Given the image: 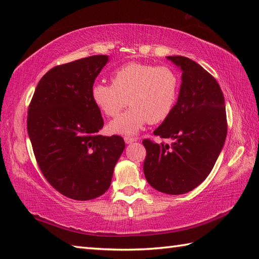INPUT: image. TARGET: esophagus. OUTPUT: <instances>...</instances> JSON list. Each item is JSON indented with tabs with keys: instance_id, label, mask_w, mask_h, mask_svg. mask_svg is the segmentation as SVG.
Segmentation results:
<instances>
[{
	"instance_id": "esophagus-1",
	"label": "esophagus",
	"mask_w": 259,
	"mask_h": 259,
	"mask_svg": "<svg viewBox=\"0 0 259 259\" xmlns=\"http://www.w3.org/2000/svg\"><path fill=\"white\" fill-rule=\"evenodd\" d=\"M136 140H137V138H136V137H129V136H126V137H124L125 144H131V143L136 142Z\"/></svg>"
}]
</instances>
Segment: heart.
<instances>
[{"mask_svg": "<svg viewBox=\"0 0 259 259\" xmlns=\"http://www.w3.org/2000/svg\"><path fill=\"white\" fill-rule=\"evenodd\" d=\"M111 80L94 83L92 100L110 117L119 115L129 102L130 109L110 123L112 133L120 135H134L147 122L165 120L180 93V77L168 65L131 62L117 68Z\"/></svg>", "mask_w": 259, "mask_h": 259, "instance_id": "heart-1", "label": "heart"}]
</instances>
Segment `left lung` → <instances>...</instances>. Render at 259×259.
Returning <instances> with one entry per match:
<instances>
[{
  "label": "left lung",
  "instance_id": "8db88e82",
  "mask_svg": "<svg viewBox=\"0 0 259 259\" xmlns=\"http://www.w3.org/2000/svg\"><path fill=\"white\" fill-rule=\"evenodd\" d=\"M181 69V87L172 113L154 131L172 143L143 140L144 175L156 189L182 195L210 173L228 133L224 96L215 78L185 56H166Z\"/></svg>",
  "mask_w": 259,
  "mask_h": 259
}]
</instances>
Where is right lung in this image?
Masks as SVG:
<instances>
[{
	"instance_id": "1",
	"label": "right lung",
	"mask_w": 259,
	"mask_h": 259,
	"mask_svg": "<svg viewBox=\"0 0 259 259\" xmlns=\"http://www.w3.org/2000/svg\"><path fill=\"white\" fill-rule=\"evenodd\" d=\"M107 62V55H93L51 69L28 109V135L41 173L74 200L94 199L109 189L125 147L120 136L98 135L104 121L91 92Z\"/></svg>"
}]
</instances>
